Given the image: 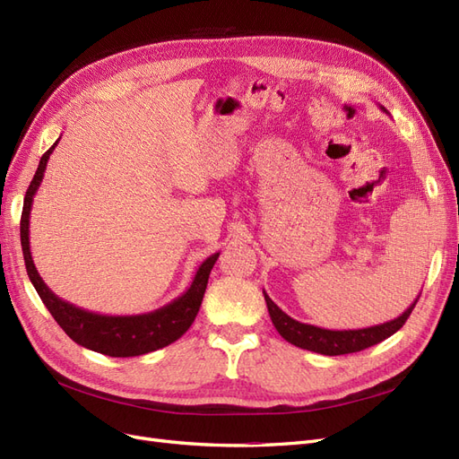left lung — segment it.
I'll return each instance as SVG.
<instances>
[{
	"instance_id": "left-lung-1",
	"label": "left lung",
	"mask_w": 459,
	"mask_h": 459,
	"mask_svg": "<svg viewBox=\"0 0 459 459\" xmlns=\"http://www.w3.org/2000/svg\"><path fill=\"white\" fill-rule=\"evenodd\" d=\"M264 298L267 304V311H270L272 323L284 340L296 347H302V350L334 357V355L362 351L367 350V347L380 343L391 334H394V332H397L410 317V313H412L414 306L418 304L420 296L414 299V304L401 315V317L384 325H374L368 328H357V330H326V328L299 323L289 317V315L265 294V290H264Z\"/></svg>"
}]
</instances>
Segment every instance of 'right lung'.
<instances>
[{
	"label": "right lung",
	"instance_id": "obj_1",
	"mask_svg": "<svg viewBox=\"0 0 459 459\" xmlns=\"http://www.w3.org/2000/svg\"><path fill=\"white\" fill-rule=\"evenodd\" d=\"M56 144L58 140L41 155L36 175L26 189L21 218V245L26 272L31 284H34V289L38 290L41 302L49 309L60 328L75 343L108 357H138L177 342L195 321V315L204 296V289H207L211 270L218 260L220 252H214L212 256H209L199 265L192 284H189V289L182 296L172 299L170 304L160 309L142 315H117V317H114V315H100L75 307L74 304L58 298L39 277L30 252V211L31 201H34V195L43 180L47 161H49V155L53 153Z\"/></svg>",
	"mask_w": 459,
	"mask_h": 459
}]
</instances>
